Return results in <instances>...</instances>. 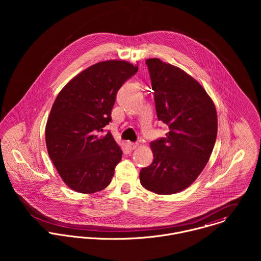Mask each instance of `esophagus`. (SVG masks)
I'll use <instances>...</instances> for the list:
<instances>
[{
  "label": "esophagus",
  "mask_w": 261,
  "mask_h": 261,
  "mask_svg": "<svg viewBox=\"0 0 261 261\" xmlns=\"http://www.w3.org/2000/svg\"><path fill=\"white\" fill-rule=\"evenodd\" d=\"M127 146H128V148L130 149H135L138 148L139 144H138V143H132V142H129V143H127Z\"/></svg>",
  "instance_id": "esophagus-1"
}]
</instances>
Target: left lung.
Masks as SVG:
<instances>
[{"instance_id": "8db88e82", "label": "left lung", "mask_w": 261, "mask_h": 261, "mask_svg": "<svg viewBox=\"0 0 261 261\" xmlns=\"http://www.w3.org/2000/svg\"><path fill=\"white\" fill-rule=\"evenodd\" d=\"M146 64L158 119L169 133L150 143L153 161L141 170L140 180L155 194H175L190 186L209 161L217 138V112L202 85L185 71L158 58Z\"/></svg>"}]
</instances>
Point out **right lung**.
<instances>
[{
    "instance_id": "right-lung-1",
    "label": "right lung",
    "mask_w": 261,
    "mask_h": 261,
    "mask_svg": "<svg viewBox=\"0 0 261 261\" xmlns=\"http://www.w3.org/2000/svg\"><path fill=\"white\" fill-rule=\"evenodd\" d=\"M139 64L109 60L71 79L57 95L49 114L45 139L51 161L64 183L91 194L110 185L122 150L111 132L116 93L136 74Z\"/></svg>"
}]
</instances>
